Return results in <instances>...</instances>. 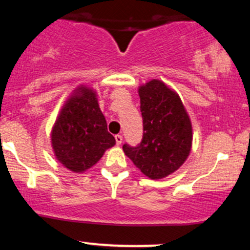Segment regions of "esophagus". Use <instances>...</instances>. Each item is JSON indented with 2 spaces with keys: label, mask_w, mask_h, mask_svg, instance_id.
<instances>
[{
  "label": "esophagus",
  "mask_w": 250,
  "mask_h": 250,
  "mask_svg": "<svg viewBox=\"0 0 250 250\" xmlns=\"http://www.w3.org/2000/svg\"><path fill=\"white\" fill-rule=\"evenodd\" d=\"M122 140H123V137H122V135H115V141H116V145H121L122 143Z\"/></svg>",
  "instance_id": "esophagus-1"
}]
</instances>
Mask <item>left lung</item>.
<instances>
[{"label": "left lung", "mask_w": 250, "mask_h": 250, "mask_svg": "<svg viewBox=\"0 0 250 250\" xmlns=\"http://www.w3.org/2000/svg\"><path fill=\"white\" fill-rule=\"evenodd\" d=\"M143 135L123 151L146 176L157 180L177 170L190 153L193 131L181 99L159 80L139 89Z\"/></svg>", "instance_id": "8db88e82"}]
</instances>
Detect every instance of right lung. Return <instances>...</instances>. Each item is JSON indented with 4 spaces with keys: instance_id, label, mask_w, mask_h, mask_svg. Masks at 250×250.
Masks as SVG:
<instances>
[{
    "instance_id": "right-lung-1",
    "label": "right lung",
    "mask_w": 250,
    "mask_h": 250,
    "mask_svg": "<svg viewBox=\"0 0 250 250\" xmlns=\"http://www.w3.org/2000/svg\"><path fill=\"white\" fill-rule=\"evenodd\" d=\"M56 159L73 171H84L115 145L95 93L81 87L68 100L51 131Z\"/></svg>"
}]
</instances>
